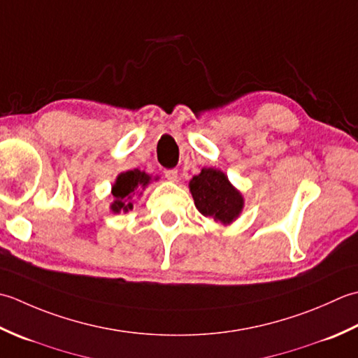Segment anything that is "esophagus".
<instances>
[{
	"mask_svg": "<svg viewBox=\"0 0 358 358\" xmlns=\"http://www.w3.org/2000/svg\"><path fill=\"white\" fill-rule=\"evenodd\" d=\"M164 174H165V178L169 179V180H171V182H174V180H178V170L176 169H170V170H165L164 171Z\"/></svg>",
	"mask_w": 358,
	"mask_h": 358,
	"instance_id": "1",
	"label": "esophagus"
}]
</instances>
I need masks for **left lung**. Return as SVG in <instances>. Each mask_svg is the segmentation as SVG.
I'll return each instance as SVG.
<instances>
[{"label": "left lung", "mask_w": 358, "mask_h": 358, "mask_svg": "<svg viewBox=\"0 0 358 358\" xmlns=\"http://www.w3.org/2000/svg\"><path fill=\"white\" fill-rule=\"evenodd\" d=\"M189 192L203 216L215 221L230 224L243 210L244 201L238 189L231 187L229 179L220 170L203 169L201 174L189 180Z\"/></svg>", "instance_id": "1"}]
</instances>
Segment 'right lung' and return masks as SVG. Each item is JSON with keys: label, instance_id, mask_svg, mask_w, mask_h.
<instances>
[{"label": "right lung", "instance_id": "obj_1", "mask_svg": "<svg viewBox=\"0 0 358 358\" xmlns=\"http://www.w3.org/2000/svg\"><path fill=\"white\" fill-rule=\"evenodd\" d=\"M148 182H150V176L141 170H129L119 174V178L113 187V196H114V203L111 206L113 211L119 213L120 210L128 211L133 208V203L129 202L131 194L134 193L136 188L145 187Z\"/></svg>", "mask_w": 358, "mask_h": 358}]
</instances>
